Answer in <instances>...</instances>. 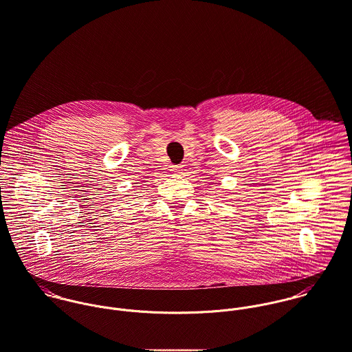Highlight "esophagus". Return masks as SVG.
Listing matches in <instances>:
<instances>
[{"label": "esophagus", "instance_id": "1", "mask_svg": "<svg viewBox=\"0 0 352 352\" xmlns=\"http://www.w3.org/2000/svg\"><path fill=\"white\" fill-rule=\"evenodd\" d=\"M178 168H179V167H174V168H173V170H174V173H179V170H178Z\"/></svg>", "mask_w": 352, "mask_h": 352}]
</instances>
